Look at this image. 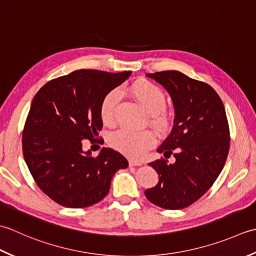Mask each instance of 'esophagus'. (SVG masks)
<instances>
[{
	"label": "esophagus",
	"instance_id": "34e87169",
	"mask_svg": "<svg viewBox=\"0 0 256 256\" xmlns=\"http://www.w3.org/2000/svg\"><path fill=\"white\" fill-rule=\"evenodd\" d=\"M142 164L140 162V161L137 160H134V159H129V166H142Z\"/></svg>",
	"mask_w": 256,
	"mask_h": 256
}]
</instances>
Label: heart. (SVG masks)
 Returning <instances> with one entry per match:
<instances>
[{
	"label": "heart",
	"mask_w": 256,
	"mask_h": 256,
	"mask_svg": "<svg viewBox=\"0 0 256 256\" xmlns=\"http://www.w3.org/2000/svg\"><path fill=\"white\" fill-rule=\"evenodd\" d=\"M130 94L144 110L150 114V120L156 127L162 129L166 124V114L162 112L166 106L164 92L157 85L148 80H139L130 87ZM120 97L117 90H112L102 98L100 104V117L105 124H112L114 110ZM154 142V136L149 130H132L120 128L109 136V144L127 157L139 159Z\"/></svg>",
	"instance_id": "1"
}]
</instances>
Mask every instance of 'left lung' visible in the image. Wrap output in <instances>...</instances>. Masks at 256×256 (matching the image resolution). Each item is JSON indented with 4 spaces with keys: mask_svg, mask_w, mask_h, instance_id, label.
Wrapping results in <instances>:
<instances>
[{
    "mask_svg": "<svg viewBox=\"0 0 256 256\" xmlns=\"http://www.w3.org/2000/svg\"><path fill=\"white\" fill-rule=\"evenodd\" d=\"M162 85L174 107V127L157 149L174 164L160 159L149 166L159 181L144 191L147 199L166 210L191 206L210 189L226 164L230 132L221 98L213 88L178 70L146 74Z\"/></svg>",
    "mask_w": 256,
    "mask_h": 256,
    "instance_id": "8db88e82",
    "label": "left lung"
}]
</instances>
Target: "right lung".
I'll return each mask as SVG.
<instances>
[{
  "mask_svg": "<svg viewBox=\"0 0 256 256\" xmlns=\"http://www.w3.org/2000/svg\"><path fill=\"white\" fill-rule=\"evenodd\" d=\"M132 72L80 70L50 80L30 104L23 132V154L40 189L66 208H86L102 201L114 174L128 166L118 151L102 148L97 157L82 150L102 128V98Z\"/></svg>",
  "mask_w": 256,
  "mask_h": 256,
  "instance_id": "right-lung-1",
  "label": "right lung"
}]
</instances>
